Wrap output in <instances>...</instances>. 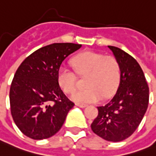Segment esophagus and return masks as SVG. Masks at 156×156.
<instances>
[{
  "mask_svg": "<svg viewBox=\"0 0 156 156\" xmlns=\"http://www.w3.org/2000/svg\"><path fill=\"white\" fill-rule=\"evenodd\" d=\"M76 106H77V107H80V108H85V107H87V105L86 104H83V103H76Z\"/></svg>",
  "mask_w": 156,
  "mask_h": 156,
  "instance_id": "34e87169",
  "label": "esophagus"
}]
</instances>
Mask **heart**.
<instances>
[{"instance_id":"obj_1","label":"heart","mask_w":156,"mask_h":156,"mask_svg":"<svg viewBox=\"0 0 156 156\" xmlns=\"http://www.w3.org/2000/svg\"><path fill=\"white\" fill-rule=\"evenodd\" d=\"M72 65L78 75H87L85 86L87 87L73 94V101L80 103L96 102L115 93L121 78L120 65L115 57L87 51L76 55ZM57 80L65 93L71 94L76 88L75 74L65 67L60 68Z\"/></svg>"}]
</instances>
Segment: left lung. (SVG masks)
Here are the masks:
<instances>
[{
  "instance_id": "left-lung-1",
  "label": "left lung",
  "mask_w": 156,
  "mask_h": 156,
  "mask_svg": "<svg viewBox=\"0 0 156 156\" xmlns=\"http://www.w3.org/2000/svg\"><path fill=\"white\" fill-rule=\"evenodd\" d=\"M108 48L120 65V84L113 99L97 108L98 115L91 129L106 141L117 142L129 137L140 125L147 111L149 88L135 58L116 47Z\"/></svg>"
}]
</instances>
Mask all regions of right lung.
<instances>
[{
  "label": "right lung",
  "instance_id": "add662e5",
  "mask_svg": "<svg viewBox=\"0 0 156 156\" xmlns=\"http://www.w3.org/2000/svg\"><path fill=\"white\" fill-rule=\"evenodd\" d=\"M81 44L53 43L27 56L15 72L9 91L11 115L24 135L49 138L62 127L75 103L59 86L57 75L62 62Z\"/></svg>",
  "mask_w": 156,
  "mask_h": 156
}]
</instances>
